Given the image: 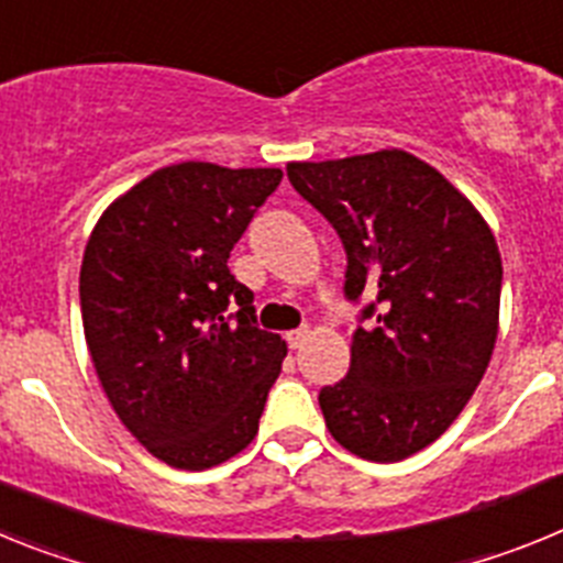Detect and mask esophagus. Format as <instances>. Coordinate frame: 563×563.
Here are the masks:
<instances>
[{
    "instance_id": "1",
    "label": "esophagus",
    "mask_w": 563,
    "mask_h": 563,
    "mask_svg": "<svg viewBox=\"0 0 563 563\" xmlns=\"http://www.w3.org/2000/svg\"><path fill=\"white\" fill-rule=\"evenodd\" d=\"M307 338H310V327H301V330L287 332V346H290V350H301V346L307 343Z\"/></svg>"
}]
</instances>
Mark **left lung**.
Wrapping results in <instances>:
<instances>
[{
  "label": "left lung",
  "instance_id": "1",
  "mask_svg": "<svg viewBox=\"0 0 563 563\" xmlns=\"http://www.w3.org/2000/svg\"><path fill=\"white\" fill-rule=\"evenodd\" d=\"M287 177L341 236L346 298H372L350 372L318 395L327 429L361 460H406L460 417L494 355V233L465 194L402 148L287 163Z\"/></svg>",
  "mask_w": 563,
  "mask_h": 563
}]
</instances>
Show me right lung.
<instances>
[{"instance_id": "1", "label": "right lung", "mask_w": 563, "mask_h": 563, "mask_svg": "<svg viewBox=\"0 0 563 563\" xmlns=\"http://www.w3.org/2000/svg\"><path fill=\"white\" fill-rule=\"evenodd\" d=\"M282 168L177 163L101 213L81 262L89 355L114 415L148 454L206 471L247 449L287 343L258 330L233 245Z\"/></svg>"}]
</instances>
